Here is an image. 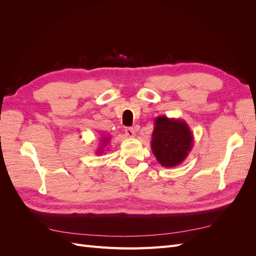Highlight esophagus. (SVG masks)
<instances>
[{
	"label": "esophagus",
	"mask_w": 256,
	"mask_h": 256,
	"mask_svg": "<svg viewBox=\"0 0 256 256\" xmlns=\"http://www.w3.org/2000/svg\"><path fill=\"white\" fill-rule=\"evenodd\" d=\"M125 134L129 138H134L136 136V131L134 130V128H126Z\"/></svg>",
	"instance_id": "obj_1"
}]
</instances>
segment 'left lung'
I'll return each mask as SVG.
<instances>
[{
	"mask_svg": "<svg viewBox=\"0 0 256 256\" xmlns=\"http://www.w3.org/2000/svg\"><path fill=\"white\" fill-rule=\"evenodd\" d=\"M154 125L150 146L157 161L166 168L182 164L194 142L188 124L184 120L161 115L154 118Z\"/></svg>",
	"mask_w": 256,
	"mask_h": 256,
	"instance_id": "8db88e82",
	"label": "left lung"
}]
</instances>
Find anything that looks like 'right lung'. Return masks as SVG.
I'll return each instance as SVG.
<instances>
[{"label":"right lung","mask_w":256,"mask_h":256,"mask_svg":"<svg viewBox=\"0 0 256 256\" xmlns=\"http://www.w3.org/2000/svg\"><path fill=\"white\" fill-rule=\"evenodd\" d=\"M110 140H111V136H102V138H100V145L98 146V148L96 150V154H104L108 148V145H109L110 143Z\"/></svg>","instance_id":"right-lung-1"}]
</instances>
